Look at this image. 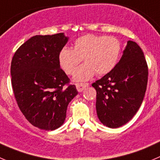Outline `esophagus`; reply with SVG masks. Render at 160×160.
Segmentation results:
<instances>
[{
  "mask_svg": "<svg viewBox=\"0 0 160 160\" xmlns=\"http://www.w3.org/2000/svg\"><path fill=\"white\" fill-rule=\"evenodd\" d=\"M89 86V83H79L76 84V88H77V91L79 92H81L82 91H83V89L86 88L87 87Z\"/></svg>",
  "mask_w": 160,
  "mask_h": 160,
  "instance_id": "1",
  "label": "esophagus"
}]
</instances>
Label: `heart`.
I'll return each mask as SVG.
<instances>
[{
  "mask_svg": "<svg viewBox=\"0 0 160 160\" xmlns=\"http://www.w3.org/2000/svg\"><path fill=\"white\" fill-rule=\"evenodd\" d=\"M121 43L114 37L88 35L74 42L72 49L63 47L58 53L60 66L66 74H72L81 59L84 64L76 69L73 80L86 81L94 77L107 74L114 69L121 53Z\"/></svg>",
  "mask_w": 160,
  "mask_h": 160,
  "instance_id": "heart-1",
  "label": "heart"
}]
</instances>
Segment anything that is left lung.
Returning a JSON list of instances; mask_svg holds the SVG:
<instances>
[{"label": "left lung", "mask_w": 160, "mask_h": 160, "mask_svg": "<svg viewBox=\"0 0 160 160\" xmlns=\"http://www.w3.org/2000/svg\"><path fill=\"white\" fill-rule=\"evenodd\" d=\"M148 75L142 50L128 41L114 69L92 83L97 92V116L104 125L116 129L133 118L145 95Z\"/></svg>", "instance_id": "left-lung-1"}]
</instances>
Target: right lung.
<instances>
[{
    "mask_svg": "<svg viewBox=\"0 0 160 160\" xmlns=\"http://www.w3.org/2000/svg\"><path fill=\"white\" fill-rule=\"evenodd\" d=\"M68 41L64 33L35 35L20 46L12 60L18 106L31 125L43 130L63 125L68 104L78 94L58 62V53Z\"/></svg>",
    "mask_w": 160,
    "mask_h": 160,
    "instance_id": "right-lung-1",
    "label": "right lung"
}]
</instances>
